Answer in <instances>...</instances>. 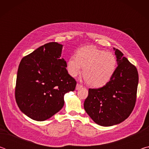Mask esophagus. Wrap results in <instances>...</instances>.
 Instances as JSON below:
<instances>
[{
    "label": "esophagus",
    "mask_w": 149,
    "mask_h": 149,
    "mask_svg": "<svg viewBox=\"0 0 149 149\" xmlns=\"http://www.w3.org/2000/svg\"><path fill=\"white\" fill-rule=\"evenodd\" d=\"M82 87H83V86H82L81 85L77 84L76 85V87H75V89H76V90H79V89H80Z\"/></svg>",
    "instance_id": "obj_1"
}]
</instances>
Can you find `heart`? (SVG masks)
Returning a JSON list of instances; mask_svg holds the SVG:
<instances>
[{
	"instance_id": "b5f03b06",
	"label": "heart",
	"mask_w": 149,
	"mask_h": 149,
	"mask_svg": "<svg viewBox=\"0 0 149 149\" xmlns=\"http://www.w3.org/2000/svg\"><path fill=\"white\" fill-rule=\"evenodd\" d=\"M117 66V60L111 52H105L93 46L80 49L76 57L68 60L67 70L72 77L83 75L87 84L92 87H101L112 79Z\"/></svg>"
}]
</instances>
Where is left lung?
I'll use <instances>...</instances> for the list:
<instances>
[{"label": "left lung", "mask_w": 149, "mask_h": 149, "mask_svg": "<svg viewBox=\"0 0 149 149\" xmlns=\"http://www.w3.org/2000/svg\"><path fill=\"white\" fill-rule=\"evenodd\" d=\"M118 67L112 79L99 89H89L84 108L90 118L101 126H112L130 116L134 108L139 83L137 70L114 48Z\"/></svg>", "instance_id": "8db88e82"}]
</instances>
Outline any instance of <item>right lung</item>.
Returning a JSON list of instances; mask_svg holds the SVG:
<instances>
[{"label": "right lung", "mask_w": 149, "mask_h": 149, "mask_svg": "<svg viewBox=\"0 0 149 149\" xmlns=\"http://www.w3.org/2000/svg\"><path fill=\"white\" fill-rule=\"evenodd\" d=\"M62 45L49 42L24 57L17 74L15 97L24 114L45 121L62 109L65 93L74 91L76 81L61 58Z\"/></svg>", "instance_id": "add662e5"}]
</instances>
